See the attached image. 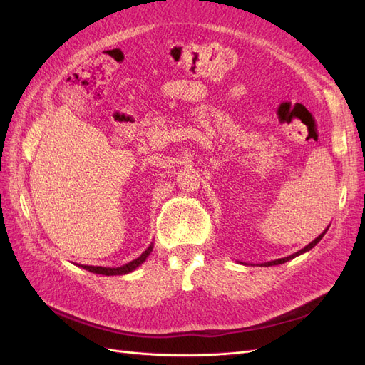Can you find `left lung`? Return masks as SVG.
I'll list each match as a JSON object with an SVG mask.
<instances>
[{"label":"left lung","instance_id":"left-lung-1","mask_svg":"<svg viewBox=\"0 0 365 365\" xmlns=\"http://www.w3.org/2000/svg\"><path fill=\"white\" fill-rule=\"evenodd\" d=\"M330 227V225H329ZM329 227L323 231V233L322 235H319L317 239H314L312 242H311V244H309V245H306L304 248H302L300 251H297V252H294V254H291V256H288V257H283V259H275V260H271V262H264V263H259V267H274V264H282V263H286V262H288V260H292L294 257H297V256H300V254H303V252H307L309 250H312L317 244H318V242L319 240H322L323 239V236L326 235V231L329 230ZM242 264H247V263H244V262H240Z\"/></svg>","mask_w":365,"mask_h":365}]
</instances>
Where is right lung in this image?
<instances>
[{
  "label": "right lung",
  "mask_w": 365,
  "mask_h": 365,
  "mask_svg": "<svg viewBox=\"0 0 365 365\" xmlns=\"http://www.w3.org/2000/svg\"><path fill=\"white\" fill-rule=\"evenodd\" d=\"M152 250H153V244H150V245L145 250V252L141 254L140 257H137L135 260H132V262H129V263L123 264V267H118V268L88 267V264H83L82 268H83V269H86V271H90V272H94V274H102V275H125V274H129V272H132V271H135V269L140 267V264L149 257V254L152 252Z\"/></svg>",
  "instance_id": "right-lung-1"
}]
</instances>
